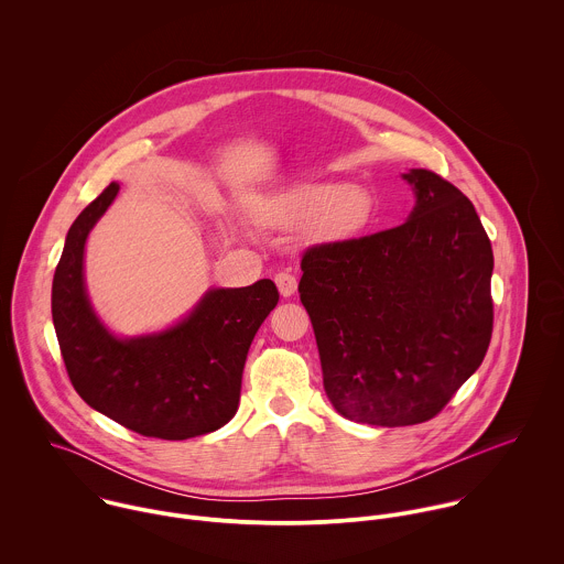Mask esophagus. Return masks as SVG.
I'll list each match as a JSON object with an SVG mask.
<instances>
[{
  "instance_id": "1",
  "label": "esophagus",
  "mask_w": 564,
  "mask_h": 564,
  "mask_svg": "<svg viewBox=\"0 0 564 564\" xmlns=\"http://www.w3.org/2000/svg\"><path fill=\"white\" fill-rule=\"evenodd\" d=\"M275 284H278L282 297H291L297 291V278L293 273H289V271L275 273Z\"/></svg>"
}]
</instances>
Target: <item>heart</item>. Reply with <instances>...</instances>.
Returning a JSON list of instances; mask_svg holds the SVG:
<instances>
[{
  "instance_id": "b5f03b06",
  "label": "heart",
  "mask_w": 564,
  "mask_h": 564,
  "mask_svg": "<svg viewBox=\"0 0 564 564\" xmlns=\"http://www.w3.org/2000/svg\"><path fill=\"white\" fill-rule=\"evenodd\" d=\"M371 208V197L362 188L345 184H308L273 199L260 219L273 228L317 224L325 237L343 239L367 226Z\"/></svg>"
}]
</instances>
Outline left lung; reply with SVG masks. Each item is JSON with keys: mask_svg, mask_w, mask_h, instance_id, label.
I'll use <instances>...</instances> for the list:
<instances>
[{"mask_svg": "<svg viewBox=\"0 0 564 564\" xmlns=\"http://www.w3.org/2000/svg\"><path fill=\"white\" fill-rule=\"evenodd\" d=\"M410 219L302 256L323 389L358 423L430 421L482 365L492 334V249L474 204L430 169Z\"/></svg>", "mask_w": 564, "mask_h": 564, "instance_id": "obj_1", "label": "left lung"}]
</instances>
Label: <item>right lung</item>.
Instances as JSON below:
<instances>
[{
	"label": "right lung",
	"instance_id": "obj_1",
	"mask_svg": "<svg viewBox=\"0 0 564 564\" xmlns=\"http://www.w3.org/2000/svg\"><path fill=\"white\" fill-rule=\"evenodd\" d=\"M117 191L112 182L82 210L54 273L52 317L67 376L84 402L137 434L184 441L215 432L237 414L249 345L280 293L271 280L215 289L162 334L115 338L90 311L82 258Z\"/></svg>",
	"mask_w": 564,
	"mask_h": 564
}]
</instances>
